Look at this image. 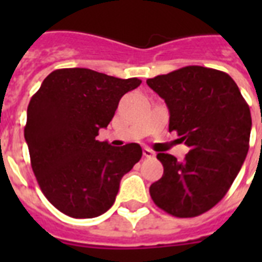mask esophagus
Listing matches in <instances>:
<instances>
[{"label": "esophagus", "instance_id": "34e87169", "mask_svg": "<svg viewBox=\"0 0 262 262\" xmlns=\"http://www.w3.org/2000/svg\"><path fill=\"white\" fill-rule=\"evenodd\" d=\"M143 154L145 158H154V156H155V152L152 151V149H149V148H144Z\"/></svg>", "mask_w": 262, "mask_h": 262}]
</instances>
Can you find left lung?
Masks as SVG:
<instances>
[{
    "instance_id": "left-lung-1",
    "label": "left lung",
    "mask_w": 262,
    "mask_h": 262,
    "mask_svg": "<svg viewBox=\"0 0 262 262\" xmlns=\"http://www.w3.org/2000/svg\"><path fill=\"white\" fill-rule=\"evenodd\" d=\"M147 84L167 104L168 130L190 148L182 162L158 154L164 171L149 194L172 216L201 215L226 195L246 159L250 108L235 81L211 68H181Z\"/></svg>"
}]
</instances>
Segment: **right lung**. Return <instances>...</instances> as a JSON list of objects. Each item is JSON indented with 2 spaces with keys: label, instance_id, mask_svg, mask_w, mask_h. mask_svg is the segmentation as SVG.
I'll list each match as a JSON object with an SVG mask.
<instances>
[{
  "label": "right lung",
  "instance_id": "1",
  "mask_svg": "<svg viewBox=\"0 0 262 262\" xmlns=\"http://www.w3.org/2000/svg\"><path fill=\"white\" fill-rule=\"evenodd\" d=\"M137 77L68 68L51 72L31 98L24 127L31 166L40 190L58 211L91 219L108 211L119 182L141 159L139 144L111 147L99 141L123 95Z\"/></svg>",
  "mask_w": 262,
  "mask_h": 262
}]
</instances>
